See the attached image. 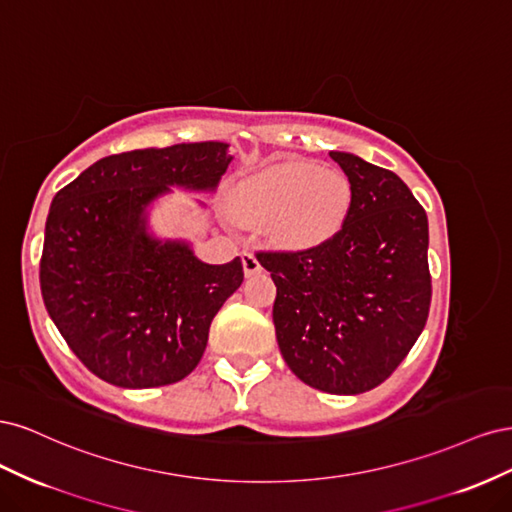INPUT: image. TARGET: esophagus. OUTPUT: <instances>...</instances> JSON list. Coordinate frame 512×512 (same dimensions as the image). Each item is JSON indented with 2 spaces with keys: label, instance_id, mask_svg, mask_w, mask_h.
Here are the masks:
<instances>
[{
  "label": "esophagus",
  "instance_id": "34e87169",
  "mask_svg": "<svg viewBox=\"0 0 512 512\" xmlns=\"http://www.w3.org/2000/svg\"><path fill=\"white\" fill-rule=\"evenodd\" d=\"M241 260H243V271H245V275H256V273L262 271L258 258H256L250 250H245V252L241 254Z\"/></svg>",
  "mask_w": 512,
  "mask_h": 512
}]
</instances>
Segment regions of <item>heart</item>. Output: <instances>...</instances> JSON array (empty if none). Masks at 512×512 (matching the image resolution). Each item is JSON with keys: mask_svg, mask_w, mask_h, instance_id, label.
<instances>
[{"mask_svg": "<svg viewBox=\"0 0 512 512\" xmlns=\"http://www.w3.org/2000/svg\"><path fill=\"white\" fill-rule=\"evenodd\" d=\"M352 198L344 170L282 162L239 181L232 190V211L245 224L265 226L277 245L303 250L344 226Z\"/></svg>", "mask_w": 512, "mask_h": 512, "instance_id": "1", "label": "heart"}]
</instances>
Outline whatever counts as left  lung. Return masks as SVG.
<instances>
[{
    "label": "left lung",
    "instance_id": "8db88e82",
    "mask_svg": "<svg viewBox=\"0 0 512 512\" xmlns=\"http://www.w3.org/2000/svg\"><path fill=\"white\" fill-rule=\"evenodd\" d=\"M352 183L348 220L297 252L260 250L277 286L275 337L294 376L324 393L376 389L406 359L431 303L427 213L395 173L331 151Z\"/></svg>",
    "mask_w": 512,
    "mask_h": 512
}]
</instances>
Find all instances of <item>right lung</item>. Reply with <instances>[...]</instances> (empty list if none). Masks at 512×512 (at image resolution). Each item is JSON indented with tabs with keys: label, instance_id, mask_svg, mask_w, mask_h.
<instances>
[{
	"label": "right lung",
	"instance_id": "add662e5",
	"mask_svg": "<svg viewBox=\"0 0 512 512\" xmlns=\"http://www.w3.org/2000/svg\"><path fill=\"white\" fill-rule=\"evenodd\" d=\"M224 143L136 149L98 160L61 188L46 218L40 290L55 327L91 374L123 389L183 380L209 327L243 282L237 256L205 265L185 243L145 232V207L170 185L213 190Z\"/></svg>",
	"mask_w": 512,
	"mask_h": 512
}]
</instances>
